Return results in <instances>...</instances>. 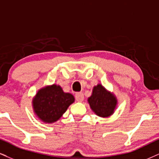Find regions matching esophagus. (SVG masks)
<instances>
[{
    "label": "esophagus",
    "instance_id": "obj_1",
    "mask_svg": "<svg viewBox=\"0 0 159 159\" xmlns=\"http://www.w3.org/2000/svg\"><path fill=\"white\" fill-rule=\"evenodd\" d=\"M76 100L78 102H82L84 99V95L82 92H77L75 94Z\"/></svg>",
    "mask_w": 159,
    "mask_h": 159
}]
</instances>
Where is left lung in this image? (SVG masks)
Masks as SVG:
<instances>
[{
  "label": "left lung",
  "mask_w": 159,
  "mask_h": 159,
  "mask_svg": "<svg viewBox=\"0 0 159 159\" xmlns=\"http://www.w3.org/2000/svg\"><path fill=\"white\" fill-rule=\"evenodd\" d=\"M88 101L93 112L101 117L111 116L116 105V97L101 85L93 88L91 97L89 98Z\"/></svg>",
  "instance_id": "left-lung-1"
}]
</instances>
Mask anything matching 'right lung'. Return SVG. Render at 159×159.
Segmentation results:
<instances>
[{
    "label": "right lung",
    "mask_w": 159,
    "mask_h": 159,
    "mask_svg": "<svg viewBox=\"0 0 159 159\" xmlns=\"http://www.w3.org/2000/svg\"><path fill=\"white\" fill-rule=\"evenodd\" d=\"M74 102L73 95L64 93L60 86L53 85L38 92L33 106L35 113L41 120L52 123L58 120Z\"/></svg>",
    "instance_id": "add662e5"
}]
</instances>
